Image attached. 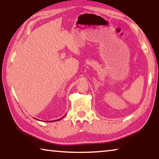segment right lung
<instances>
[{
	"instance_id": "obj_1",
	"label": "right lung",
	"mask_w": 159,
	"mask_h": 159,
	"mask_svg": "<svg viewBox=\"0 0 159 159\" xmlns=\"http://www.w3.org/2000/svg\"><path fill=\"white\" fill-rule=\"evenodd\" d=\"M64 116H65V115H64V116H63V117H64ZM63 117H62V118H63ZM60 118V119H57V120H55V121H57V120H60V119H61V118ZM53 121H54V120H53ZM49 122H50V121H49ZM51 122H52V121H51Z\"/></svg>"
}]
</instances>
